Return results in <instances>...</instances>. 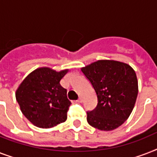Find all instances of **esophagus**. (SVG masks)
Returning <instances> with one entry per match:
<instances>
[{"label": "esophagus", "instance_id": "34e87169", "mask_svg": "<svg viewBox=\"0 0 157 157\" xmlns=\"http://www.w3.org/2000/svg\"><path fill=\"white\" fill-rule=\"evenodd\" d=\"M77 102H78V103H82V102H83V99H82V98H81V97H80V98H78Z\"/></svg>", "mask_w": 157, "mask_h": 157}]
</instances>
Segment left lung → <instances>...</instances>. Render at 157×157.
I'll return each mask as SVG.
<instances>
[{"mask_svg": "<svg viewBox=\"0 0 157 157\" xmlns=\"http://www.w3.org/2000/svg\"><path fill=\"white\" fill-rule=\"evenodd\" d=\"M97 94L95 109L87 112L91 126L109 131L121 126L131 114L139 86L135 71L129 64L98 60L81 68Z\"/></svg>", "mask_w": 157, "mask_h": 157, "instance_id": "8db88e82", "label": "left lung"}]
</instances>
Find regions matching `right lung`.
Here are the masks:
<instances>
[{
    "label": "right lung",
    "instance_id": "right-lung-1",
    "mask_svg": "<svg viewBox=\"0 0 157 157\" xmlns=\"http://www.w3.org/2000/svg\"><path fill=\"white\" fill-rule=\"evenodd\" d=\"M67 71L40 67L28 75L17 89L15 97L21 112L35 126L48 129L67 120L71 102L59 82Z\"/></svg>",
    "mask_w": 157,
    "mask_h": 157
}]
</instances>
